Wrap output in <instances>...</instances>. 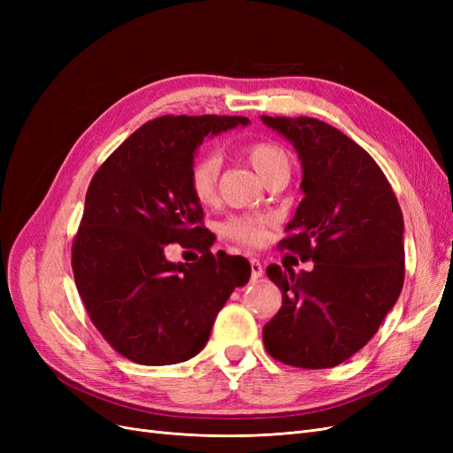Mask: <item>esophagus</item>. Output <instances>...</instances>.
Wrapping results in <instances>:
<instances>
[{
    "label": "esophagus",
    "mask_w": 453,
    "mask_h": 453,
    "mask_svg": "<svg viewBox=\"0 0 453 453\" xmlns=\"http://www.w3.org/2000/svg\"><path fill=\"white\" fill-rule=\"evenodd\" d=\"M250 265H251V278L258 280L263 276V265H260V260L257 258H250Z\"/></svg>",
    "instance_id": "obj_1"
}]
</instances>
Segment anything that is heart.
<instances>
[{
    "mask_svg": "<svg viewBox=\"0 0 453 453\" xmlns=\"http://www.w3.org/2000/svg\"><path fill=\"white\" fill-rule=\"evenodd\" d=\"M242 153L265 181L291 170L287 150L273 142H250L242 147ZM219 170H221V160L213 153H203L190 164L188 188L198 203L210 205L215 200ZM221 236L242 245H260L266 238V221L257 217H230L221 225Z\"/></svg>",
    "mask_w": 453,
    "mask_h": 453,
    "instance_id": "b5f03b06",
    "label": "heart"
}]
</instances>
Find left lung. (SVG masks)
I'll return each instance as SVG.
<instances>
[{
	"instance_id": "left-lung-1",
	"label": "left lung",
	"mask_w": 453,
	"mask_h": 453,
	"mask_svg": "<svg viewBox=\"0 0 453 453\" xmlns=\"http://www.w3.org/2000/svg\"><path fill=\"white\" fill-rule=\"evenodd\" d=\"M303 162V193L280 248L311 260L295 273L270 265L281 308L263 328L273 359L331 368L376 334L404 283L401 205L374 158L344 132L311 117H268Z\"/></svg>"
}]
</instances>
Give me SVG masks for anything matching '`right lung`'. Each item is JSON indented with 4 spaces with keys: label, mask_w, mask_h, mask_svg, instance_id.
<instances>
[{
    "label": "right lung",
    "mask_w": 453,
    "mask_h": 453,
    "mask_svg": "<svg viewBox=\"0 0 453 453\" xmlns=\"http://www.w3.org/2000/svg\"><path fill=\"white\" fill-rule=\"evenodd\" d=\"M245 117L164 115L120 143L94 173L72 248L77 291L94 326L138 365L183 363L205 346L219 310L250 281L243 257L211 253V232L188 188L208 134ZM168 242L196 249V264H170Z\"/></svg>",
    "instance_id": "add662e5"
}]
</instances>
